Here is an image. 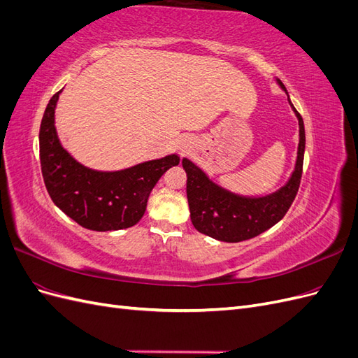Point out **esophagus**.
I'll list each match as a JSON object with an SVG mask.
<instances>
[{
	"mask_svg": "<svg viewBox=\"0 0 358 358\" xmlns=\"http://www.w3.org/2000/svg\"><path fill=\"white\" fill-rule=\"evenodd\" d=\"M189 146H191V142H189V140H188V142H187V140H183V142H182V150H187V149H189Z\"/></svg>",
	"mask_w": 358,
	"mask_h": 358,
	"instance_id": "1",
	"label": "esophagus"
}]
</instances>
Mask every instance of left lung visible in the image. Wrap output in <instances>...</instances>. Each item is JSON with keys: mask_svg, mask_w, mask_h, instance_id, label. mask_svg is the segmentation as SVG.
<instances>
[{"mask_svg": "<svg viewBox=\"0 0 358 358\" xmlns=\"http://www.w3.org/2000/svg\"><path fill=\"white\" fill-rule=\"evenodd\" d=\"M278 83L287 91L282 82L278 80ZM291 107L299 119L300 128L296 169L287 185L273 194L264 197L237 196L213 183L188 158L182 159V166L187 171V197L191 221L196 230L221 242H242L262 234L284 218L300 187L306 142L303 119L296 107L292 104Z\"/></svg>", "mask_w": 358, "mask_h": 358, "instance_id": "1", "label": "left lung"}]
</instances>
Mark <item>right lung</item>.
<instances>
[{"label": "right lung", "mask_w": 358, "mask_h": 358, "mask_svg": "<svg viewBox=\"0 0 358 358\" xmlns=\"http://www.w3.org/2000/svg\"><path fill=\"white\" fill-rule=\"evenodd\" d=\"M61 91L48 103L40 125L41 175L52 201L79 225L94 231L122 230L137 224L149 194L171 166L176 154L119 171H96L82 166L59 143L55 107Z\"/></svg>", "instance_id": "obj_1"}]
</instances>
